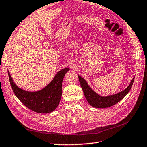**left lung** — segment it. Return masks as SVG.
<instances>
[{
  "instance_id": "8db88e82",
  "label": "left lung",
  "mask_w": 147,
  "mask_h": 147,
  "mask_svg": "<svg viewBox=\"0 0 147 147\" xmlns=\"http://www.w3.org/2000/svg\"><path fill=\"white\" fill-rule=\"evenodd\" d=\"M77 76L79 77L80 86L82 87L85 97L87 99V102L90 105L96 107V108H106V107H111L119 102L129 92L135 79V77H133L129 86L125 90L116 94H112V95L102 96L95 92L89 86L87 82L84 78L80 77L79 74H77Z\"/></svg>"
}]
</instances>
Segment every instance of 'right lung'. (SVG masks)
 <instances>
[{
    "mask_svg": "<svg viewBox=\"0 0 147 147\" xmlns=\"http://www.w3.org/2000/svg\"><path fill=\"white\" fill-rule=\"evenodd\" d=\"M69 68H65L55 75L47 86L37 91L24 90L17 86L8 70L10 84L16 96L28 108L34 112L47 114L56 109L62 94L63 79Z\"/></svg>",
    "mask_w": 147,
    "mask_h": 147,
    "instance_id": "obj_1",
    "label": "right lung"
}]
</instances>
